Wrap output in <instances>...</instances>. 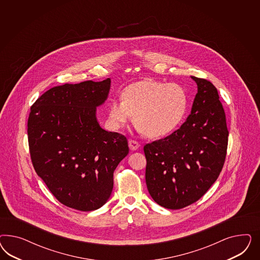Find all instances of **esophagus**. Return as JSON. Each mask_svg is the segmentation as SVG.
Instances as JSON below:
<instances>
[{
    "label": "esophagus",
    "mask_w": 260,
    "mask_h": 260,
    "mask_svg": "<svg viewBox=\"0 0 260 260\" xmlns=\"http://www.w3.org/2000/svg\"><path fill=\"white\" fill-rule=\"evenodd\" d=\"M128 147H129V149L132 150H136L140 147V144L137 141L129 140V141H128Z\"/></svg>",
    "instance_id": "esophagus-1"
}]
</instances>
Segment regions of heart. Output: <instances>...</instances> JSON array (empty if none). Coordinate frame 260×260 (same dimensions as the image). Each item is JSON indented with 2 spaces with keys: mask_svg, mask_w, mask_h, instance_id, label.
I'll list each match as a JSON object with an SVG mask.
<instances>
[{
  "mask_svg": "<svg viewBox=\"0 0 260 260\" xmlns=\"http://www.w3.org/2000/svg\"><path fill=\"white\" fill-rule=\"evenodd\" d=\"M187 108L188 94L184 87L148 79L127 86L121 99L110 103L108 121L111 127L119 128L134 115L141 133L158 138L172 134L180 125Z\"/></svg>",
  "mask_w": 260,
  "mask_h": 260,
  "instance_id": "obj_1",
  "label": "heart"
}]
</instances>
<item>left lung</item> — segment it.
<instances>
[{
	"label": "left lung",
	"instance_id": "obj_1",
	"mask_svg": "<svg viewBox=\"0 0 260 260\" xmlns=\"http://www.w3.org/2000/svg\"><path fill=\"white\" fill-rule=\"evenodd\" d=\"M197 93L184 124L164 139L147 144L146 183L150 197L166 209L197 202L219 176L229 132L216 87L190 76Z\"/></svg>",
	"mask_w": 260,
	"mask_h": 260
}]
</instances>
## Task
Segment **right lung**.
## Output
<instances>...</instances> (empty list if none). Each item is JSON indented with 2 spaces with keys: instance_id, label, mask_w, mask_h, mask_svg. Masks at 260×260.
Returning <instances> with one entry per match:
<instances>
[{
  "instance_id": "right-lung-1",
  "label": "right lung",
  "mask_w": 260,
  "mask_h": 260,
  "mask_svg": "<svg viewBox=\"0 0 260 260\" xmlns=\"http://www.w3.org/2000/svg\"><path fill=\"white\" fill-rule=\"evenodd\" d=\"M110 82L52 87L30 109L27 135L35 172L58 201L78 211H94L108 201L113 173L128 153L126 137L105 131L96 117Z\"/></svg>"
}]
</instances>
